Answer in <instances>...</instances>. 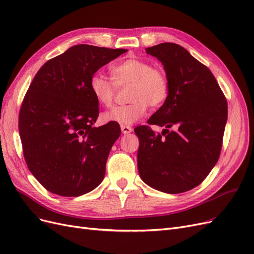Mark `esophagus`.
<instances>
[{"instance_id": "esophagus-1", "label": "esophagus", "mask_w": 254, "mask_h": 254, "mask_svg": "<svg viewBox=\"0 0 254 254\" xmlns=\"http://www.w3.org/2000/svg\"><path fill=\"white\" fill-rule=\"evenodd\" d=\"M121 129H122V132L124 134H128L132 131V128L130 126H127V125H122Z\"/></svg>"}]
</instances>
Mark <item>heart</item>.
<instances>
[{
  "mask_svg": "<svg viewBox=\"0 0 254 254\" xmlns=\"http://www.w3.org/2000/svg\"><path fill=\"white\" fill-rule=\"evenodd\" d=\"M114 83L101 74H94L90 79V91L95 101L102 106L110 107L117 87L130 86L129 104L119 106L103 114L105 122L131 125L142 119L148 106L158 108L170 95V79L162 67L152 66L147 60L127 58L111 68Z\"/></svg>",
  "mask_w": 254,
  "mask_h": 254,
  "instance_id": "b5f03b06",
  "label": "heart"
}]
</instances>
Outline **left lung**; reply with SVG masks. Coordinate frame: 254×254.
<instances>
[{
    "instance_id": "left-lung-1",
    "label": "left lung",
    "mask_w": 254,
    "mask_h": 254,
    "mask_svg": "<svg viewBox=\"0 0 254 254\" xmlns=\"http://www.w3.org/2000/svg\"><path fill=\"white\" fill-rule=\"evenodd\" d=\"M146 53L162 63L171 88L167 101L147 121L165 127L162 133L145 125L134 129L140 140L137 170L149 187L179 194L199 186L217 163L227 99L209 68L180 45L160 43Z\"/></svg>"
}]
</instances>
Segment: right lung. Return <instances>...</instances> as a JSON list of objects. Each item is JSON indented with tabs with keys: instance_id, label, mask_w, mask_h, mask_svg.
<instances>
[{
	"instance_id": "right-lung-1",
	"label": "right lung",
	"mask_w": 254,
	"mask_h": 254,
	"mask_svg": "<svg viewBox=\"0 0 254 254\" xmlns=\"http://www.w3.org/2000/svg\"><path fill=\"white\" fill-rule=\"evenodd\" d=\"M89 44L74 45L45 63L26 92L19 113V132L28 170L59 196L77 197L103 181L118 123L93 127L98 103L90 79L126 53Z\"/></svg>"
}]
</instances>
